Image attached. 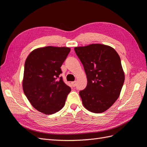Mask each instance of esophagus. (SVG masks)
<instances>
[{
    "mask_svg": "<svg viewBox=\"0 0 147 147\" xmlns=\"http://www.w3.org/2000/svg\"><path fill=\"white\" fill-rule=\"evenodd\" d=\"M71 83H72V86H73L74 87H75V86H76V84H77V82H72Z\"/></svg>",
    "mask_w": 147,
    "mask_h": 147,
    "instance_id": "34e87169",
    "label": "esophagus"
}]
</instances>
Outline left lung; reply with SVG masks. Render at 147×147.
Segmentation results:
<instances>
[{
  "label": "left lung",
  "mask_w": 147,
  "mask_h": 147,
  "mask_svg": "<svg viewBox=\"0 0 147 147\" xmlns=\"http://www.w3.org/2000/svg\"><path fill=\"white\" fill-rule=\"evenodd\" d=\"M74 50L87 77L86 88L79 92L83 105L90 112H104L118 99L124 82L120 57L114 48L103 44Z\"/></svg>",
  "instance_id": "obj_1"
}]
</instances>
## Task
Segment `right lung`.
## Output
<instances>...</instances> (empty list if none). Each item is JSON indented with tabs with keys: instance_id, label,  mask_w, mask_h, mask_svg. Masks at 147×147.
Instances as JSON below:
<instances>
[{
	"instance_id": "1",
	"label": "right lung",
	"mask_w": 147,
	"mask_h": 147,
	"mask_svg": "<svg viewBox=\"0 0 147 147\" xmlns=\"http://www.w3.org/2000/svg\"><path fill=\"white\" fill-rule=\"evenodd\" d=\"M70 51L69 47H41L31 51L26 58L23 90L30 104L43 114L59 112L71 91L62 77L58 78Z\"/></svg>"
}]
</instances>
